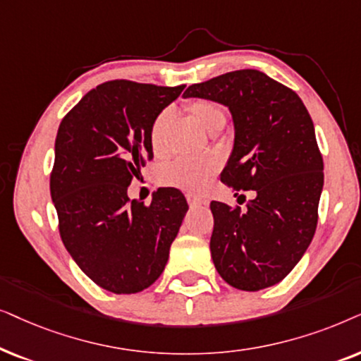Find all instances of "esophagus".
<instances>
[{
	"mask_svg": "<svg viewBox=\"0 0 361 361\" xmlns=\"http://www.w3.org/2000/svg\"><path fill=\"white\" fill-rule=\"evenodd\" d=\"M188 203H190L191 208H198V206L204 204V201L200 200V198H196V196H188Z\"/></svg>",
	"mask_w": 361,
	"mask_h": 361,
	"instance_id": "esophagus-1",
	"label": "esophagus"
}]
</instances>
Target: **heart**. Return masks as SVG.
Instances as JSON below:
<instances>
[{"instance_id": "obj_1", "label": "heart", "mask_w": 361, "mask_h": 361, "mask_svg": "<svg viewBox=\"0 0 361 361\" xmlns=\"http://www.w3.org/2000/svg\"><path fill=\"white\" fill-rule=\"evenodd\" d=\"M190 117L208 133H218L228 122V115L221 104L211 99H195L186 104ZM173 120V110L165 109L153 118L150 125V145L157 157L166 155V137ZM218 170L214 161L211 160H181L168 163L160 170V183L175 186L188 193L198 195L206 188L209 180Z\"/></svg>"}]
</instances>
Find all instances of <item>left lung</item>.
Returning <instances> with one entry per match:
<instances>
[{
	"mask_svg": "<svg viewBox=\"0 0 361 361\" xmlns=\"http://www.w3.org/2000/svg\"><path fill=\"white\" fill-rule=\"evenodd\" d=\"M229 109L234 145L221 181L247 209L211 201V257L229 286L256 292L276 286L310 246L324 188L315 128L294 90L256 69L233 71L186 89Z\"/></svg>",
	"mask_w": 361,
	"mask_h": 361,
	"instance_id": "left-lung-1",
	"label": "left lung"
}]
</instances>
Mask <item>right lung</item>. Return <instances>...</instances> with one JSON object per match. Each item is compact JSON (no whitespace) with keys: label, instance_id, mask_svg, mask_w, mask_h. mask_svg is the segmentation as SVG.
I'll return each mask as SVG.
<instances>
[{"label":"right lung","instance_id":"right-lung-1","mask_svg":"<svg viewBox=\"0 0 361 361\" xmlns=\"http://www.w3.org/2000/svg\"><path fill=\"white\" fill-rule=\"evenodd\" d=\"M183 89L110 80L85 94L57 130L51 198L61 239L80 271L114 294H135L161 276L188 211L175 188L155 191L148 206L127 195L153 158V118Z\"/></svg>","mask_w":361,"mask_h":361}]
</instances>
